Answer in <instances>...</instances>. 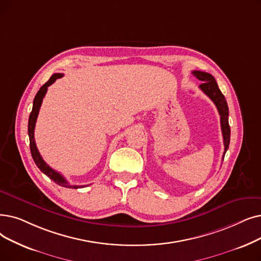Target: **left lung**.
<instances>
[{"mask_svg": "<svg viewBox=\"0 0 261 261\" xmlns=\"http://www.w3.org/2000/svg\"><path fill=\"white\" fill-rule=\"evenodd\" d=\"M193 75L197 77L198 80H200L202 83L199 85V88L205 93L212 101L213 103L217 107L219 114L221 116V128H222V134H223V140H224V154H223V160L226 151H227L228 147H229V142H230V127L228 123V106L227 102H226V99L222 92L220 90L217 81L211 75L210 73L203 72V71H198L194 70L192 71Z\"/></svg>", "mask_w": 261, "mask_h": 261, "instance_id": "left-lung-1", "label": "left lung"}]
</instances>
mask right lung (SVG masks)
I'll return each instance as SVG.
<instances>
[{
    "label": "right lung",
    "mask_w": 261,
    "mask_h": 261,
    "mask_svg": "<svg viewBox=\"0 0 261 261\" xmlns=\"http://www.w3.org/2000/svg\"><path fill=\"white\" fill-rule=\"evenodd\" d=\"M62 76H64L63 73H54L51 75V77L49 79V81L43 84L40 89L38 90V93L36 94L35 98H34V102H33V109L30 114V118H29V127H28V132H29V138H30V148H31V153L33 156V160L35 162V164L37 165V167L40 169V171L47 175L51 180H53L55 184H58L61 187H65V188H69V189H80L83 188L85 186H72L70 184H68V181L56 171H54L53 168H51L46 162L43 161V159L41 158L37 146L35 143V138H34V130H35V124H36V120H37V116L39 113V109L41 107L42 103V99L46 95L48 87L53 84L58 79H61Z\"/></svg>",
    "instance_id": "add662e5"
}]
</instances>
